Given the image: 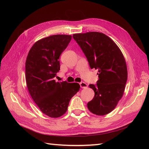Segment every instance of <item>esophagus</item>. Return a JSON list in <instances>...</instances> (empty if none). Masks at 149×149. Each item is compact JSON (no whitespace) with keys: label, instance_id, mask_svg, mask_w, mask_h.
Listing matches in <instances>:
<instances>
[{"label":"esophagus","instance_id":"1","mask_svg":"<svg viewBox=\"0 0 149 149\" xmlns=\"http://www.w3.org/2000/svg\"><path fill=\"white\" fill-rule=\"evenodd\" d=\"M80 84V86L81 88H83V89H86L88 88V84L86 83H85L84 82H81L79 83Z\"/></svg>","mask_w":149,"mask_h":149}]
</instances>
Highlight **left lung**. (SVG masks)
<instances>
[{
  "mask_svg": "<svg viewBox=\"0 0 149 149\" xmlns=\"http://www.w3.org/2000/svg\"><path fill=\"white\" fill-rule=\"evenodd\" d=\"M73 37L86 56L90 68L98 70L96 84L89 85L94 96L88 103V109L97 116L109 114L123 97L127 82L123 54L113 40L102 33H75Z\"/></svg>",
  "mask_w": 149,
  "mask_h": 149,
  "instance_id": "obj_1",
  "label": "left lung"
}]
</instances>
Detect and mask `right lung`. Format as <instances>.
I'll return each mask as SVG.
<instances>
[{
    "label": "right lung",
    "mask_w": 149,
    "mask_h": 149,
    "mask_svg": "<svg viewBox=\"0 0 149 149\" xmlns=\"http://www.w3.org/2000/svg\"><path fill=\"white\" fill-rule=\"evenodd\" d=\"M71 38V35H54L38 40L25 62V80L30 96L40 111L53 118L65 113L71 97L80 88L77 83L54 79L60 70V55Z\"/></svg>",
    "instance_id": "right-lung-1"
}]
</instances>
